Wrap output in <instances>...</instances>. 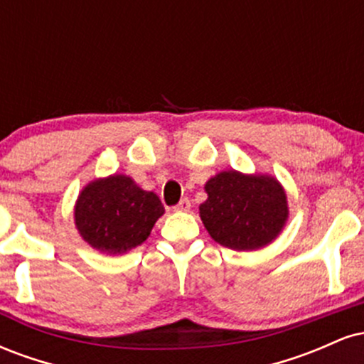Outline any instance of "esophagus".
<instances>
[{
  "mask_svg": "<svg viewBox=\"0 0 364 364\" xmlns=\"http://www.w3.org/2000/svg\"><path fill=\"white\" fill-rule=\"evenodd\" d=\"M191 208V202L188 198H183L181 202L178 203L176 207H174V212H190Z\"/></svg>",
  "mask_w": 364,
  "mask_h": 364,
  "instance_id": "esophagus-1",
  "label": "esophagus"
}]
</instances>
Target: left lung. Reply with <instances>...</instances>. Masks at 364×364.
Returning a JSON list of instances; mask_svg holds the SVG:
<instances>
[{
    "mask_svg": "<svg viewBox=\"0 0 364 364\" xmlns=\"http://www.w3.org/2000/svg\"><path fill=\"white\" fill-rule=\"evenodd\" d=\"M200 219L214 241L236 252L269 246L289 219L284 186L272 174L220 171L205 183Z\"/></svg>",
    "mask_w": 364,
    "mask_h": 364,
    "instance_id": "8db88e82",
    "label": "left lung"
}]
</instances>
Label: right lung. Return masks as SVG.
<instances>
[{
  "label": "right lung",
  "mask_w": 364,
  "mask_h": 364,
  "mask_svg": "<svg viewBox=\"0 0 364 364\" xmlns=\"http://www.w3.org/2000/svg\"><path fill=\"white\" fill-rule=\"evenodd\" d=\"M164 205L127 174L87 183L75 202V228L87 245L104 255H123L150 236Z\"/></svg>",
  "instance_id": "obj_1"
}]
</instances>
